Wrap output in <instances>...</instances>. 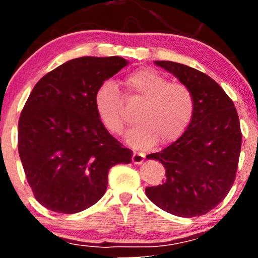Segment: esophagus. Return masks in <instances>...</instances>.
I'll list each match as a JSON object with an SVG mask.
<instances>
[{"instance_id": "1", "label": "esophagus", "mask_w": 258, "mask_h": 258, "mask_svg": "<svg viewBox=\"0 0 258 258\" xmlns=\"http://www.w3.org/2000/svg\"><path fill=\"white\" fill-rule=\"evenodd\" d=\"M143 160H144V155L142 153H137V152H135L133 153V155H132V162L133 164H142V162H143Z\"/></svg>"}]
</instances>
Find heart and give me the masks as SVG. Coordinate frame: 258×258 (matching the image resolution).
Listing matches in <instances>:
<instances>
[{
	"label": "heart",
	"mask_w": 258,
	"mask_h": 258,
	"mask_svg": "<svg viewBox=\"0 0 258 258\" xmlns=\"http://www.w3.org/2000/svg\"><path fill=\"white\" fill-rule=\"evenodd\" d=\"M127 99L142 100L136 110V123L125 138L138 149L153 147L160 139L167 144L179 138L194 116L195 99L190 88L180 82H170L154 69L142 68L122 80ZM97 115L109 132L117 135L125 125L123 102L117 87L110 81L103 82L93 97Z\"/></svg>",
	"instance_id": "obj_1"
}]
</instances>
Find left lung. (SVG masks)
<instances>
[{
    "instance_id": "8db88e82",
    "label": "left lung",
    "mask_w": 258,
    "mask_h": 258,
    "mask_svg": "<svg viewBox=\"0 0 258 258\" xmlns=\"http://www.w3.org/2000/svg\"><path fill=\"white\" fill-rule=\"evenodd\" d=\"M193 92L195 111L185 132L159 153L166 179L146 194L164 211L191 218L211 211L232 188L241 148L238 112L215 80L186 65L155 60Z\"/></svg>"
}]
</instances>
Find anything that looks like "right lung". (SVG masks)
I'll return each mask as SVG.
<instances>
[{
  "mask_svg": "<svg viewBox=\"0 0 258 258\" xmlns=\"http://www.w3.org/2000/svg\"><path fill=\"white\" fill-rule=\"evenodd\" d=\"M127 64L121 57L72 59L35 85L20 114L18 150L46 209L84 211L104 195L109 170L132 161V150L108 132L93 104L97 88Z\"/></svg>",
  "mask_w": 258,
  "mask_h": 258,
  "instance_id": "1",
  "label": "right lung"
}]
</instances>
